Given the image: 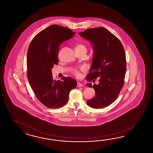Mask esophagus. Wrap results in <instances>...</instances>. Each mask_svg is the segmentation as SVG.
<instances>
[{"label":"esophagus","instance_id":"1","mask_svg":"<svg viewBox=\"0 0 153 153\" xmlns=\"http://www.w3.org/2000/svg\"><path fill=\"white\" fill-rule=\"evenodd\" d=\"M77 86L78 87H82V86H83V85L81 84L80 82H77Z\"/></svg>","mask_w":153,"mask_h":153}]
</instances>
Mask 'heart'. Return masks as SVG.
<instances>
[{
    "instance_id": "b5f03b06",
    "label": "heart",
    "mask_w": 153,
    "mask_h": 153,
    "mask_svg": "<svg viewBox=\"0 0 153 153\" xmlns=\"http://www.w3.org/2000/svg\"><path fill=\"white\" fill-rule=\"evenodd\" d=\"M86 49V46H85L84 44H78V45L76 46V49ZM72 74H73V75H74L75 76L77 77V78H79V77H80V76H81L80 71L79 69H73V70L72 71Z\"/></svg>"
}]
</instances>
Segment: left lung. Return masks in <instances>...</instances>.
<instances>
[{"label":"left lung","mask_w":153,"mask_h":153,"mask_svg":"<svg viewBox=\"0 0 153 153\" xmlns=\"http://www.w3.org/2000/svg\"><path fill=\"white\" fill-rule=\"evenodd\" d=\"M79 35L93 44L94 55L86 79L91 81L100 78L94 84L95 97L87 101L93 108H103L117 100L124 85L126 71V55L119 39L103 27L87 29ZM92 88L91 83L87 84Z\"/></svg>","instance_id":"obj_1"}]
</instances>
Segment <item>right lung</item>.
I'll list each match as a JSON object with an SVG mask.
<instances>
[{"mask_svg": "<svg viewBox=\"0 0 153 153\" xmlns=\"http://www.w3.org/2000/svg\"><path fill=\"white\" fill-rule=\"evenodd\" d=\"M72 29L53 25L40 32L29 44L27 56V78L38 100L46 107L59 108L68 102L69 94L76 86L71 77L56 80L51 69L59 61V46L74 35Z\"/></svg>", "mask_w": 153, "mask_h": 153, "instance_id": "right-lung-1", "label": "right lung"}]
</instances>
